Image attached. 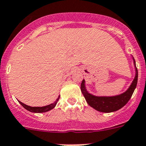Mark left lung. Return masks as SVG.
<instances>
[{
	"instance_id": "8db88e82",
	"label": "left lung",
	"mask_w": 146,
	"mask_h": 146,
	"mask_svg": "<svg viewBox=\"0 0 146 146\" xmlns=\"http://www.w3.org/2000/svg\"><path fill=\"white\" fill-rule=\"evenodd\" d=\"M133 59L135 64L134 59ZM137 78L138 72L136 68V75L131 86L129 87L127 91L119 96H112V97H97V96H92L86 90L85 86H84V80L82 81L81 84V90L83 96L85 98L87 104L92 106V108L101 112H111V111L120 110L128 103V101L131 98L133 92L137 87Z\"/></svg>"
}]
</instances>
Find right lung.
Segmentation results:
<instances>
[{"label": "right lung", "instance_id": "add662e5", "mask_svg": "<svg viewBox=\"0 0 146 146\" xmlns=\"http://www.w3.org/2000/svg\"><path fill=\"white\" fill-rule=\"evenodd\" d=\"M59 97H60V96L58 97L56 101L54 104H51L48 105V106H42V107H32V106H29L26 104H24L23 103L20 102V101H19V102H20V104L23 106L24 108L26 109V110H29V111H31V112H36V113H42V112H45V111H49V110H52V109H54V107H55L56 104H57L58 101H59Z\"/></svg>", "mask_w": 146, "mask_h": 146}]
</instances>
